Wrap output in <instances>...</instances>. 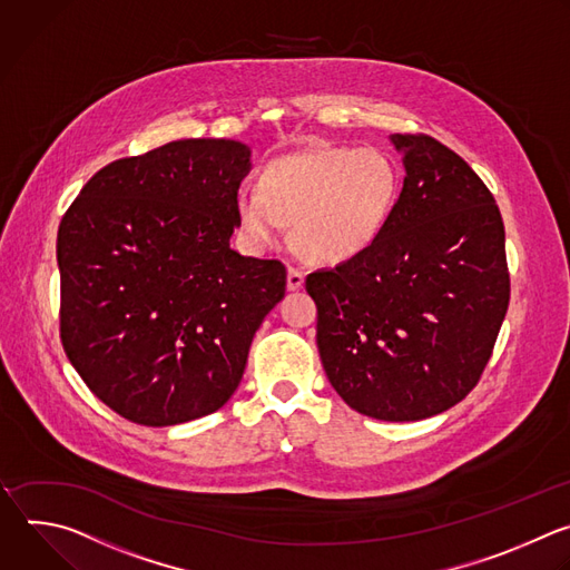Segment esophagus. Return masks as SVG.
I'll use <instances>...</instances> for the list:
<instances>
[{"mask_svg": "<svg viewBox=\"0 0 570 570\" xmlns=\"http://www.w3.org/2000/svg\"><path fill=\"white\" fill-rule=\"evenodd\" d=\"M303 281H305L303 272H298V269H294V267L287 269V289H289V292L301 289V287H303Z\"/></svg>", "mask_w": 570, "mask_h": 570, "instance_id": "esophagus-1", "label": "esophagus"}]
</instances>
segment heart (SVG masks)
<instances>
[{"label": "heart", "instance_id": "1", "mask_svg": "<svg viewBox=\"0 0 570 570\" xmlns=\"http://www.w3.org/2000/svg\"><path fill=\"white\" fill-rule=\"evenodd\" d=\"M397 197L393 161L373 148H312L272 161L261 188L236 199L247 243L269 249L294 224L298 249L336 265L364 254L384 232Z\"/></svg>", "mask_w": 570, "mask_h": 570}]
</instances>
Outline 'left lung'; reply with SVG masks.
<instances>
[{
    "label": "left lung",
    "mask_w": 570,
    "mask_h": 570,
    "mask_svg": "<svg viewBox=\"0 0 570 570\" xmlns=\"http://www.w3.org/2000/svg\"><path fill=\"white\" fill-rule=\"evenodd\" d=\"M404 186L364 254L307 276L316 346L351 409L415 422L481 380L510 303L505 229L481 177L424 135H391Z\"/></svg>",
    "instance_id": "1"
}]
</instances>
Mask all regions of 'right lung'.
<instances>
[{"instance_id":"add662e5","label":"right lung","mask_w":570,"mask_h":570,"mask_svg":"<svg viewBox=\"0 0 570 570\" xmlns=\"http://www.w3.org/2000/svg\"><path fill=\"white\" fill-rule=\"evenodd\" d=\"M249 170L240 141H170L98 170L60 222L65 353L130 422L170 426L222 409L285 296L283 263L232 249Z\"/></svg>"}]
</instances>
